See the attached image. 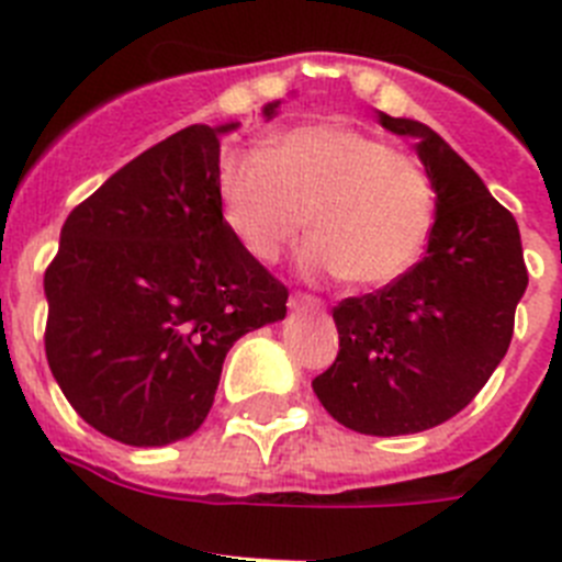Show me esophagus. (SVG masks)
Instances as JSON below:
<instances>
[{"label":"esophagus","mask_w":562,"mask_h":562,"mask_svg":"<svg viewBox=\"0 0 562 562\" xmlns=\"http://www.w3.org/2000/svg\"><path fill=\"white\" fill-rule=\"evenodd\" d=\"M290 306L292 310H324V301L315 295H301V292H297L290 301Z\"/></svg>","instance_id":"obj_1"}]
</instances>
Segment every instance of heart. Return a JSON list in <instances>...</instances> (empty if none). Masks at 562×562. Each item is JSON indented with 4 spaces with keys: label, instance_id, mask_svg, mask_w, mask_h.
Returning <instances> with one entry per match:
<instances>
[{
    "label": "heart",
    "instance_id": "1",
    "mask_svg": "<svg viewBox=\"0 0 562 562\" xmlns=\"http://www.w3.org/2000/svg\"><path fill=\"white\" fill-rule=\"evenodd\" d=\"M222 216L256 261L272 265L304 233L306 276L357 286L408 270L434 227L436 193L414 157L349 126H301L225 157Z\"/></svg>",
    "mask_w": 562,
    "mask_h": 562
}]
</instances>
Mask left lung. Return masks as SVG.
Masks as SVG:
<instances>
[{"label":"left lung","mask_w":562,"mask_h":562,"mask_svg":"<svg viewBox=\"0 0 562 562\" xmlns=\"http://www.w3.org/2000/svg\"><path fill=\"white\" fill-rule=\"evenodd\" d=\"M411 137L436 193L428 252L394 284L335 306L340 351L312 380L340 425L366 436L436 428L504 360L529 272L518 222L430 126L376 112Z\"/></svg>","instance_id":"8db88e82"}]
</instances>
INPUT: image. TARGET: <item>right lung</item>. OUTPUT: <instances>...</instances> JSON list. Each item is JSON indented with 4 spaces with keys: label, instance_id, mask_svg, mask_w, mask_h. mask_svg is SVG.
<instances>
[{
    "label": "right lung",
    "instance_id": "right-lung-1",
    "mask_svg": "<svg viewBox=\"0 0 562 562\" xmlns=\"http://www.w3.org/2000/svg\"><path fill=\"white\" fill-rule=\"evenodd\" d=\"M236 126L196 123L126 162L69 213L44 272L49 371L87 425L132 448L191 436L233 342L286 315V286L222 216L220 137Z\"/></svg>",
    "mask_w": 562,
    "mask_h": 562
}]
</instances>
